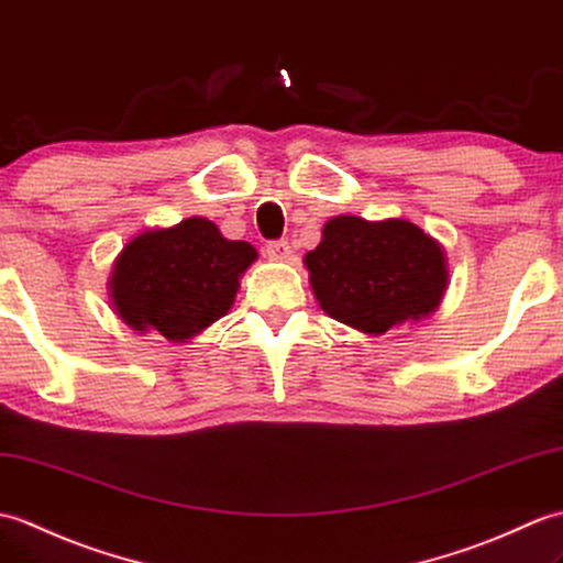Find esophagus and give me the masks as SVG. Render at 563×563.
<instances>
[{
	"mask_svg": "<svg viewBox=\"0 0 563 563\" xmlns=\"http://www.w3.org/2000/svg\"><path fill=\"white\" fill-rule=\"evenodd\" d=\"M266 256L273 261H285L290 256V242L287 240H271L266 244Z\"/></svg>",
	"mask_w": 563,
	"mask_h": 563,
	"instance_id": "34e87169",
	"label": "esophagus"
}]
</instances>
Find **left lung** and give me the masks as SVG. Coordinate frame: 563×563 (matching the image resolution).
<instances>
[{
    "label": "left lung",
    "mask_w": 563,
    "mask_h": 563,
    "mask_svg": "<svg viewBox=\"0 0 563 563\" xmlns=\"http://www.w3.org/2000/svg\"><path fill=\"white\" fill-rule=\"evenodd\" d=\"M305 264L321 309L374 335L427 317L446 290L441 246L408 220L338 216Z\"/></svg>",
    "instance_id": "8db88e82"
}]
</instances>
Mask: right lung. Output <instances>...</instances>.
<instances>
[{
  "label": "right lung",
  "instance_id": "obj_1",
  "mask_svg": "<svg viewBox=\"0 0 563 563\" xmlns=\"http://www.w3.org/2000/svg\"><path fill=\"white\" fill-rule=\"evenodd\" d=\"M254 258L252 244L225 240L206 218L143 232L114 266V309L136 331L187 341L225 317L240 273Z\"/></svg>",
  "mask_w": 563,
  "mask_h": 563
}]
</instances>
